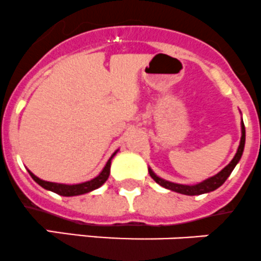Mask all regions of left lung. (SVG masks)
Returning a JSON list of instances; mask_svg holds the SVG:
<instances>
[{"instance_id":"1","label":"left lung","mask_w":261,"mask_h":261,"mask_svg":"<svg viewBox=\"0 0 261 261\" xmlns=\"http://www.w3.org/2000/svg\"><path fill=\"white\" fill-rule=\"evenodd\" d=\"M245 125L244 122H241V140H240V145L239 149H237V153L234 154L233 159L229 162V164H227L221 172H218L217 174H214L213 177H209V178L204 179L203 182H199L196 185H181V184H174V182L167 181V179L161 178V177L156 176L155 173L153 172V169L149 167L148 171L150 173L151 178L156 182L158 185H161L162 187L164 189H168L171 191L178 192V194H184V195H201V194H206V192H211L217 190L218 187H221L222 185L224 184L227 178L229 177V174L232 173L233 168L236 167V164L239 163L240 159H241L242 153H244V148H245Z\"/></svg>"}]
</instances>
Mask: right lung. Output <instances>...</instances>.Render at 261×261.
<instances>
[{
    "instance_id": "add662e5",
    "label": "right lung",
    "mask_w": 261,
    "mask_h": 261,
    "mask_svg": "<svg viewBox=\"0 0 261 261\" xmlns=\"http://www.w3.org/2000/svg\"><path fill=\"white\" fill-rule=\"evenodd\" d=\"M117 151L118 150H116L115 153L111 155V158L108 159V162L106 163L105 168L102 169V172H100L97 177H94V178L90 179V181L83 182V184L66 185V184H57V182H48V181H44V179H40L39 177H37L34 173H32L29 169H28V172H29V174L32 176V178L34 179L38 185H40L43 189L49 190V191L56 192V194L58 195H62V196H76V195H83V194H87V192L93 191V190L100 187L106 181H107L111 172V161H112V158L116 155Z\"/></svg>"
}]
</instances>
